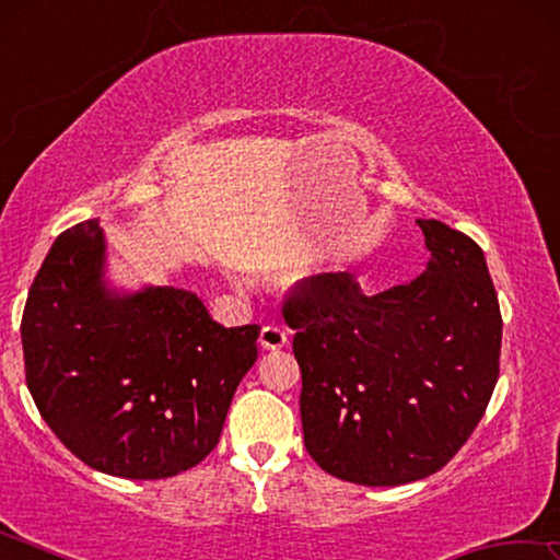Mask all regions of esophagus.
Masks as SVG:
<instances>
[{
    "label": "esophagus",
    "mask_w": 560,
    "mask_h": 560,
    "mask_svg": "<svg viewBox=\"0 0 560 560\" xmlns=\"http://www.w3.org/2000/svg\"><path fill=\"white\" fill-rule=\"evenodd\" d=\"M259 346L264 350H279L287 346V334H283V330L277 326H264L259 334Z\"/></svg>",
    "instance_id": "obj_1"
}]
</instances>
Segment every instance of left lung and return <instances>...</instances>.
Here are the masks:
<instances>
[{"mask_svg":"<svg viewBox=\"0 0 560 560\" xmlns=\"http://www.w3.org/2000/svg\"><path fill=\"white\" fill-rule=\"evenodd\" d=\"M424 271L365 296L320 273L283 303L301 368L303 444L324 471L400 487L442 469L485 415L499 377L501 311L485 252L417 220Z\"/></svg>","mask_w":560,"mask_h":560,"instance_id":"left-lung-1","label":"left lung"}]
</instances>
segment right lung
Returning <instances> with one entry per match:
<instances>
[{"mask_svg": "<svg viewBox=\"0 0 560 560\" xmlns=\"http://www.w3.org/2000/svg\"><path fill=\"white\" fill-rule=\"evenodd\" d=\"M259 326L224 328L192 291L116 287L98 220L46 254L22 318L26 385L44 422L89 467L167 479L220 442Z\"/></svg>", "mask_w": 560, "mask_h": 560, "instance_id": "right-lung-1", "label": "right lung"}]
</instances>
